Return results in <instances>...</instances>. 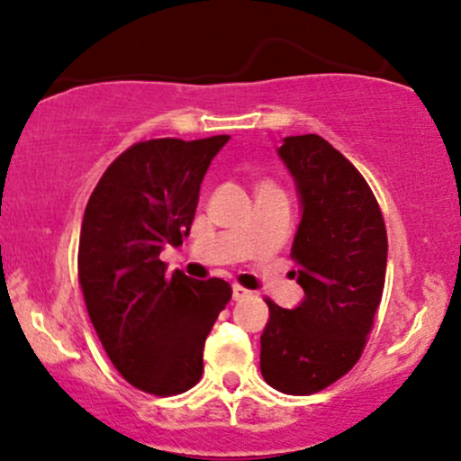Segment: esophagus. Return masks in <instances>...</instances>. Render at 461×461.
I'll return each mask as SVG.
<instances>
[{
    "instance_id": "34e87169",
    "label": "esophagus",
    "mask_w": 461,
    "mask_h": 461,
    "mask_svg": "<svg viewBox=\"0 0 461 461\" xmlns=\"http://www.w3.org/2000/svg\"><path fill=\"white\" fill-rule=\"evenodd\" d=\"M250 294H252L250 290L241 288V285H232V301H244V299H249Z\"/></svg>"
}]
</instances>
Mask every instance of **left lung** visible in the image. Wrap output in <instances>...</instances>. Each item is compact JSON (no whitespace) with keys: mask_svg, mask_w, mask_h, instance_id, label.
I'll list each match as a JSON object with an SVG mask.
<instances>
[{"mask_svg":"<svg viewBox=\"0 0 461 461\" xmlns=\"http://www.w3.org/2000/svg\"><path fill=\"white\" fill-rule=\"evenodd\" d=\"M281 160L294 176L303 217L292 244L299 308L266 299L261 375L288 395H310L358 363L384 290L387 229L360 171L316 133L284 138Z\"/></svg>","mask_w":461,"mask_h":461,"instance_id":"left-lung-1","label":"left lung"}]
</instances>
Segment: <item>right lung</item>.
<instances>
[{
    "instance_id": "right-lung-1",
    "label": "right lung",
    "mask_w": 461,
    "mask_h": 461,
    "mask_svg": "<svg viewBox=\"0 0 461 461\" xmlns=\"http://www.w3.org/2000/svg\"><path fill=\"white\" fill-rule=\"evenodd\" d=\"M229 136L153 138L107 167L86 206L78 285L118 374L153 395H177L202 378V351L230 301L224 279L167 275L160 250L180 246L195 217L200 185Z\"/></svg>"
}]
</instances>
